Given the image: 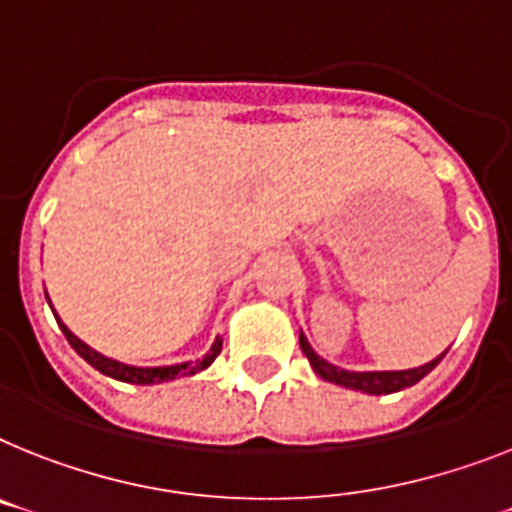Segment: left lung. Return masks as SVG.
Segmentation results:
<instances>
[{"label": "left lung", "mask_w": 512, "mask_h": 512, "mask_svg": "<svg viewBox=\"0 0 512 512\" xmlns=\"http://www.w3.org/2000/svg\"><path fill=\"white\" fill-rule=\"evenodd\" d=\"M301 350L306 353L308 363L314 366V371L319 374V377L327 379V382L340 384V387H348V390H361V392H366V395H390V392H400V390H405V387H413V384L421 382V379H424L426 374H429V371H432L447 353L445 350L442 356H437L434 361L424 363V366H418V369L345 371V369H340V366H335V363L324 361L322 356H316L314 348L308 345V340L303 332H301Z\"/></svg>", "instance_id": "left-lung-1"}]
</instances>
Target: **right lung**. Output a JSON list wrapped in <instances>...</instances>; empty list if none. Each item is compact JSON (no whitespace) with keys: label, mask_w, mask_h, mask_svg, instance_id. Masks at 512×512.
Returning a JSON list of instances; mask_svg holds the SVG:
<instances>
[{"label":"right lung","mask_w":512,"mask_h":512,"mask_svg":"<svg viewBox=\"0 0 512 512\" xmlns=\"http://www.w3.org/2000/svg\"><path fill=\"white\" fill-rule=\"evenodd\" d=\"M46 301H49V295H46ZM57 324L62 327L67 342L73 345L75 353H78L80 358H86V361L91 363L94 369H99L101 374H107V377L117 379V382H128V384H159V382H170V379H175V377H193V374H198V371H204L206 366H211V363H214V358L219 356V350H222V340L217 337V340H214V345L209 348V353H206L204 358H198V361L172 363V366H128V363L114 361V358L101 356V353H96L94 348H88L86 342L78 340V337H75L73 332L65 327V324H62V319H59V316H57Z\"/></svg>","instance_id":"right-lung-1"}]
</instances>
